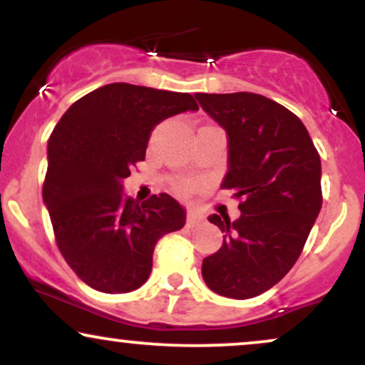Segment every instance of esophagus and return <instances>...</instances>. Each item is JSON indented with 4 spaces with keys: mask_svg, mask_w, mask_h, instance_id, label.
<instances>
[{
    "mask_svg": "<svg viewBox=\"0 0 365 365\" xmlns=\"http://www.w3.org/2000/svg\"><path fill=\"white\" fill-rule=\"evenodd\" d=\"M204 221V216L200 215L199 211H195V209H190L187 215V226H190V228H194V226H199L200 223Z\"/></svg>",
    "mask_w": 365,
    "mask_h": 365,
    "instance_id": "esophagus-1",
    "label": "esophagus"
}]
</instances>
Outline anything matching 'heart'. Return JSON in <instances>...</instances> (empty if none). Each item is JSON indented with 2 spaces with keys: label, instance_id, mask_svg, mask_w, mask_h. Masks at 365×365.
I'll use <instances>...</instances> for the list:
<instances>
[{
  "label": "heart",
  "instance_id": "1",
  "mask_svg": "<svg viewBox=\"0 0 365 365\" xmlns=\"http://www.w3.org/2000/svg\"><path fill=\"white\" fill-rule=\"evenodd\" d=\"M185 188H187V185H183V187H182V190H185Z\"/></svg>",
  "mask_w": 365,
  "mask_h": 365
}]
</instances>
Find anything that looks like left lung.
I'll use <instances>...</instances> for the list:
<instances>
[{
    "label": "left lung",
    "mask_w": 365,
    "mask_h": 365,
    "mask_svg": "<svg viewBox=\"0 0 365 365\" xmlns=\"http://www.w3.org/2000/svg\"><path fill=\"white\" fill-rule=\"evenodd\" d=\"M228 137L221 188L240 199V217L211 215L223 245L202 261V278L228 299L269 290L299 259L322 206L321 158L290 110L254 92L195 94Z\"/></svg>",
    "instance_id": "8db88e82"
}]
</instances>
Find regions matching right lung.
Masks as SVG:
<instances>
[{"label": "right lung", "mask_w": 365, "mask_h": 365, "mask_svg": "<svg viewBox=\"0 0 365 365\" xmlns=\"http://www.w3.org/2000/svg\"><path fill=\"white\" fill-rule=\"evenodd\" d=\"M197 110L187 92L116 82L73 103L54 127L43 199L61 255L94 290L142 287L159 238L185 225L178 200L159 194L139 204L123 194V180L144 161L158 123Z\"/></svg>", "instance_id": "right-lung-1"}]
</instances>
